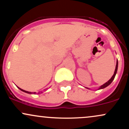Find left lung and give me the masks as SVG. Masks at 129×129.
Listing matches in <instances>:
<instances>
[{"label": "left lung", "mask_w": 129, "mask_h": 129, "mask_svg": "<svg viewBox=\"0 0 129 129\" xmlns=\"http://www.w3.org/2000/svg\"><path fill=\"white\" fill-rule=\"evenodd\" d=\"M118 59H117V60H116V68H115V72H114V74H113V76H112V78H110V79L109 80V81H107V82H106V83L105 84H104L103 85H102L101 86H100V88H98V90H100V89H103V88H106V87H107L108 85H110V84L112 83V81H113V79H114V78H115V76H116V73H117V70H118ZM88 88V89H89V88Z\"/></svg>", "instance_id": "8db88e82"}]
</instances>
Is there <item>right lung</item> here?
<instances>
[{
	"mask_svg": "<svg viewBox=\"0 0 129 129\" xmlns=\"http://www.w3.org/2000/svg\"><path fill=\"white\" fill-rule=\"evenodd\" d=\"M18 88H19V89H20V90H21V91H23V92H25V93H29V94H32V93H34V94H36V92H30V91H25V90H23V89H22V88H19V87H18ZM43 93L42 91H41V92H39L38 93V94H39V93Z\"/></svg>",
	"mask_w": 129,
	"mask_h": 129,
	"instance_id": "1",
	"label": "right lung"
}]
</instances>
